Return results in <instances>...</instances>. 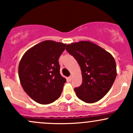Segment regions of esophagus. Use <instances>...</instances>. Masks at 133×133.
<instances>
[{"mask_svg": "<svg viewBox=\"0 0 133 133\" xmlns=\"http://www.w3.org/2000/svg\"><path fill=\"white\" fill-rule=\"evenodd\" d=\"M72 76H69V80H71V79H72Z\"/></svg>", "mask_w": 133, "mask_h": 133, "instance_id": "obj_1", "label": "esophagus"}]
</instances>
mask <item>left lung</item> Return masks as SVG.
<instances>
[{
    "mask_svg": "<svg viewBox=\"0 0 133 133\" xmlns=\"http://www.w3.org/2000/svg\"><path fill=\"white\" fill-rule=\"evenodd\" d=\"M66 50L77 61L82 71V83L75 89L77 97L87 103L101 99L110 90L117 76L114 57L89 41L68 44Z\"/></svg>",
    "mask_w": 133,
    "mask_h": 133,
    "instance_id": "left-lung-1",
    "label": "left lung"
}]
</instances>
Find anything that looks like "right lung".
I'll use <instances>...</instances> for the list:
<instances>
[{"label":"right lung","instance_id":"add662e5","mask_svg":"<svg viewBox=\"0 0 133 133\" xmlns=\"http://www.w3.org/2000/svg\"><path fill=\"white\" fill-rule=\"evenodd\" d=\"M65 46L62 43L44 41L28 50L19 62L21 85L39 104H50L61 96L66 79L60 74L58 59Z\"/></svg>","mask_w":133,"mask_h":133}]
</instances>
